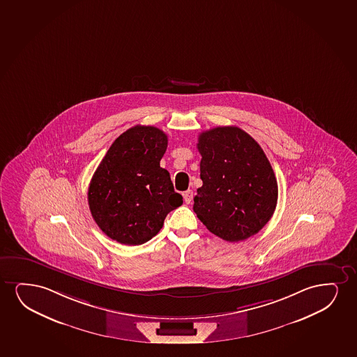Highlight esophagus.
Listing matches in <instances>:
<instances>
[{
	"instance_id": "esophagus-1",
	"label": "esophagus",
	"mask_w": 357,
	"mask_h": 357,
	"mask_svg": "<svg viewBox=\"0 0 357 357\" xmlns=\"http://www.w3.org/2000/svg\"><path fill=\"white\" fill-rule=\"evenodd\" d=\"M183 196H184V201H185V204H191V201H192V199H194V192H192V190H188L183 194Z\"/></svg>"
}]
</instances>
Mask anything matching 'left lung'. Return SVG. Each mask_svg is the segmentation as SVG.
Masks as SVG:
<instances>
[{
  "label": "left lung",
  "mask_w": 357,
  "mask_h": 357,
  "mask_svg": "<svg viewBox=\"0 0 357 357\" xmlns=\"http://www.w3.org/2000/svg\"><path fill=\"white\" fill-rule=\"evenodd\" d=\"M197 149L204 184L194 197L195 213L225 241L253 236L278 204V181L263 149L235 126L202 132Z\"/></svg>",
  "instance_id": "8db88e82"
}]
</instances>
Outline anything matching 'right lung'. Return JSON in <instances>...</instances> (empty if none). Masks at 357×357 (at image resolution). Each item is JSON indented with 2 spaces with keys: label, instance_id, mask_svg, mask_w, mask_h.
Returning <instances> with one entry per match:
<instances>
[{
  "label": "right lung",
  "instance_id": "1",
  "mask_svg": "<svg viewBox=\"0 0 357 357\" xmlns=\"http://www.w3.org/2000/svg\"><path fill=\"white\" fill-rule=\"evenodd\" d=\"M167 135L153 126H135L107 150L89 188L91 213L107 236L122 245H143L183 204L167 169L160 167Z\"/></svg>",
  "mask_w": 357,
  "mask_h": 357
}]
</instances>
